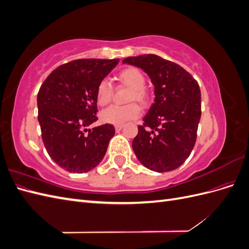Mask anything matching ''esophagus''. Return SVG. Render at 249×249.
<instances>
[{"label": "esophagus", "mask_w": 249, "mask_h": 249, "mask_svg": "<svg viewBox=\"0 0 249 249\" xmlns=\"http://www.w3.org/2000/svg\"><path fill=\"white\" fill-rule=\"evenodd\" d=\"M123 127H124V124H117V125H115V131H116V132L122 131Z\"/></svg>", "instance_id": "obj_1"}]
</instances>
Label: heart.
<instances>
[{
    "label": "heart",
    "mask_w": 249,
    "mask_h": 249,
    "mask_svg": "<svg viewBox=\"0 0 249 249\" xmlns=\"http://www.w3.org/2000/svg\"><path fill=\"white\" fill-rule=\"evenodd\" d=\"M117 81L123 86L129 88L130 92L126 96V103L124 107H110L104 110L100 118L104 124H123L125 122L135 119L140 114V108L145 107L149 101V95L145 84V77L143 72L137 67L129 66L120 71L116 77ZM112 97V87L107 80H102L96 87L95 99L99 106H107Z\"/></svg>",
    "instance_id": "obj_1"
}]
</instances>
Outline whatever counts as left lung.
<instances>
[{
  "label": "left lung",
  "instance_id": "left-lung-1",
  "mask_svg": "<svg viewBox=\"0 0 249 249\" xmlns=\"http://www.w3.org/2000/svg\"><path fill=\"white\" fill-rule=\"evenodd\" d=\"M140 67L155 87V101L132 147L143 166L156 172L179 167L196 141L201 115L197 82L178 64L157 55L127 57L124 61Z\"/></svg>",
  "mask_w": 249,
  "mask_h": 249
}]
</instances>
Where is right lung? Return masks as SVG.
Segmentation results:
<instances>
[{
    "label": "right lung",
    "instance_id": "obj_1",
    "mask_svg": "<svg viewBox=\"0 0 249 249\" xmlns=\"http://www.w3.org/2000/svg\"><path fill=\"white\" fill-rule=\"evenodd\" d=\"M119 59H78L53 71L37 94L41 137L52 160L69 172L96 167L115 129L106 124L83 130L97 120L95 91ZM87 131V129H85Z\"/></svg>",
    "mask_w": 249,
    "mask_h": 249
}]
</instances>
